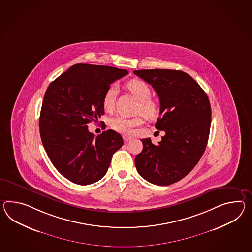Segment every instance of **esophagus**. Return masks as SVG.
Masks as SVG:
<instances>
[{
    "mask_svg": "<svg viewBox=\"0 0 252 252\" xmlns=\"http://www.w3.org/2000/svg\"><path fill=\"white\" fill-rule=\"evenodd\" d=\"M124 141L125 142H128L132 139V137H130V136H127V135H123Z\"/></svg>",
    "mask_w": 252,
    "mask_h": 252,
    "instance_id": "obj_1",
    "label": "esophagus"
}]
</instances>
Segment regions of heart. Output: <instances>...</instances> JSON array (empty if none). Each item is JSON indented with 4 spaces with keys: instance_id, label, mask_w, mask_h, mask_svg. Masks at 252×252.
Here are the masks:
<instances>
[{
    "instance_id": "obj_1",
    "label": "heart",
    "mask_w": 252,
    "mask_h": 252,
    "mask_svg": "<svg viewBox=\"0 0 252 252\" xmlns=\"http://www.w3.org/2000/svg\"><path fill=\"white\" fill-rule=\"evenodd\" d=\"M127 89L131 94L139 100V104L137 105L136 113L141 114L142 116L153 119L158 115V105L154 102L151 97V88L147 83L139 79H133L127 83ZM117 86L115 85L109 86L105 91L103 97V107L105 111L110 112L115 106L116 95H117ZM143 123L142 117L135 118H126L123 117H114L111 120V127L124 135H130L133 133L136 126Z\"/></svg>"
}]
</instances>
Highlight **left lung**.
Instances as JSON below:
<instances>
[{
    "mask_svg": "<svg viewBox=\"0 0 252 252\" xmlns=\"http://www.w3.org/2000/svg\"><path fill=\"white\" fill-rule=\"evenodd\" d=\"M134 74L151 85L160 101L156 128L166 135L158 146L141 139L143 150L135 158L142 178L168 186L195 167L209 140L211 107L209 97L189 74L170 69L137 70Z\"/></svg>",
    "mask_w": 252,
    "mask_h": 252,
    "instance_id": "left-lung-1",
    "label": "left lung"
}]
</instances>
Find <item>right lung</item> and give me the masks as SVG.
I'll return each instance as SVG.
<instances>
[{
  "label": "right lung",
  "mask_w": 252,
  "mask_h": 252,
  "mask_svg": "<svg viewBox=\"0 0 252 252\" xmlns=\"http://www.w3.org/2000/svg\"><path fill=\"white\" fill-rule=\"evenodd\" d=\"M127 70L77 63L50 84L39 119L43 148L64 178L78 185L93 184L104 177L123 138L109 129L94 137L87 124L104 114L107 88Z\"/></svg>",
  "instance_id": "add662e5"
}]
</instances>
